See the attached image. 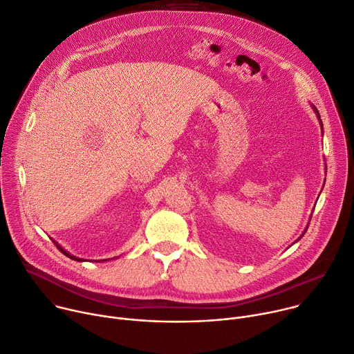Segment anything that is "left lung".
<instances>
[{"label": "left lung", "instance_id": "obj_1", "mask_svg": "<svg viewBox=\"0 0 354 354\" xmlns=\"http://www.w3.org/2000/svg\"><path fill=\"white\" fill-rule=\"evenodd\" d=\"M315 111H316V114H317V117H319V120H320V115H319V113H317V110H316V109H315ZM320 125H324V124H322V121H320ZM306 230H308V229H306ZM306 230H305V232H306ZM305 232H304V233H305ZM302 236H304V234H302ZM302 236H301V237H302Z\"/></svg>", "mask_w": 354, "mask_h": 354}]
</instances>
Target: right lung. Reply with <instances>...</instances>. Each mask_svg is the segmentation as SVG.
<instances>
[{
    "label": "right lung",
    "mask_w": 354,
    "mask_h": 354,
    "mask_svg": "<svg viewBox=\"0 0 354 354\" xmlns=\"http://www.w3.org/2000/svg\"><path fill=\"white\" fill-rule=\"evenodd\" d=\"M53 243H55V241H53ZM55 244H56V243H55ZM56 247H57V248H59V250H60V251H62V254H65V255H66V257H69V259H72V260H75V261H83V260H82V259H77V257H75V255H72V254H69V252H68V251H65V250H63V248H62V247H60V245H57V244H56Z\"/></svg>",
    "instance_id": "add662e5"
}]
</instances>
